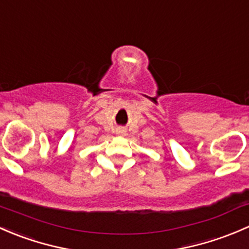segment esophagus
Returning <instances> with one entry per match:
<instances>
[{
    "mask_svg": "<svg viewBox=\"0 0 249 249\" xmlns=\"http://www.w3.org/2000/svg\"><path fill=\"white\" fill-rule=\"evenodd\" d=\"M116 133H117V134H125V129H124V128H117V129H116Z\"/></svg>",
    "mask_w": 249,
    "mask_h": 249,
    "instance_id": "obj_1",
    "label": "esophagus"
}]
</instances>
